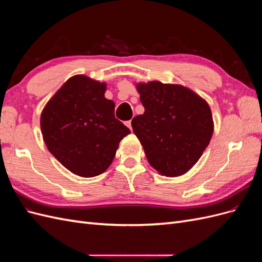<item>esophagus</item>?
<instances>
[{
  "label": "esophagus",
  "instance_id": "obj_1",
  "mask_svg": "<svg viewBox=\"0 0 262 262\" xmlns=\"http://www.w3.org/2000/svg\"><path fill=\"white\" fill-rule=\"evenodd\" d=\"M125 125L128 126V128L130 129V130H132V125H131V120H129V121H125Z\"/></svg>",
  "mask_w": 262,
  "mask_h": 262
}]
</instances>
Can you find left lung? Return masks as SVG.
Segmentation results:
<instances>
[{
	"label": "left lung",
	"mask_w": 262,
	"mask_h": 262,
	"mask_svg": "<svg viewBox=\"0 0 262 262\" xmlns=\"http://www.w3.org/2000/svg\"><path fill=\"white\" fill-rule=\"evenodd\" d=\"M137 89L145 112L132 119L148 163L166 177L184 175L199 161L213 134L208 102L191 90L161 82Z\"/></svg>",
	"instance_id": "1"
}]
</instances>
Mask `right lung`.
<instances>
[{
    "label": "right lung",
    "mask_w": 262,
    "mask_h": 262,
    "mask_svg": "<svg viewBox=\"0 0 262 262\" xmlns=\"http://www.w3.org/2000/svg\"><path fill=\"white\" fill-rule=\"evenodd\" d=\"M106 84L75 75L42 110L45 143L57 160L81 177H94L112 164L130 129L115 117V102L105 98Z\"/></svg>",
    "instance_id": "right-lung-1"
}]
</instances>
